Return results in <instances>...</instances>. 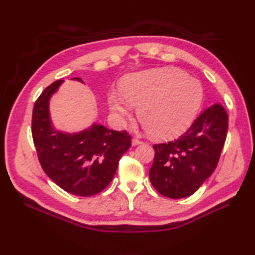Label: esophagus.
<instances>
[{
  "instance_id": "34e87169",
  "label": "esophagus",
  "mask_w": 255,
  "mask_h": 255,
  "mask_svg": "<svg viewBox=\"0 0 255 255\" xmlns=\"http://www.w3.org/2000/svg\"><path fill=\"white\" fill-rule=\"evenodd\" d=\"M141 141L139 139H137V138H133L132 139V144L133 145H137V144H140Z\"/></svg>"
}]
</instances>
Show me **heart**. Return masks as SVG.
Returning <instances> with one entry per match:
<instances>
[{
  "label": "heart",
  "mask_w": 255,
  "mask_h": 255,
  "mask_svg": "<svg viewBox=\"0 0 255 255\" xmlns=\"http://www.w3.org/2000/svg\"><path fill=\"white\" fill-rule=\"evenodd\" d=\"M120 95L109 96L112 113L120 119L138 108V119L156 139H171L194 122L202 102V87L174 68L152 69L126 76Z\"/></svg>",
  "instance_id": "obj_1"
}]
</instances>
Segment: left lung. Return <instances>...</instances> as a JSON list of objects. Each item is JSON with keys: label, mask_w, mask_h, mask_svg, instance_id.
Returning <instances> with one entry per match:
<instances>
[{"label": "left lung", "mask_w": 255, "mask_h": 255, "mask_svg": "<svg viewBox=\"0 0 255 255\" xmlns=\"http://www.w3.org/2000/svg\"><path fill=\"white\" fill-rule=\"evenodd\" d=\"M228 122L223 106L214 104L177 139L154 144L155 155L149 171L153 187L171 199L195 194L217 167Z\"/></svg>", "instance_id": "obj_1"}]
</instances>
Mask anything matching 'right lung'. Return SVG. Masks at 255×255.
Returning a JSON list of instances; mask_svg holds the SVG:
<instances>
[{"mask_svg": "<svg viewBox=\"0 0 255 255\" xmlns=\"http://www.w3.org/2000/svg\"><path fill=\"white\" fill-rule=\"evenodd\" d=\"M72 80L83 83L80 78ZM63 82L51 84L35 102L33 139L45 174L67 192L90 197L112 182L121 156L130 148V136L98 123L73 134L54 128L49 103Z\"/></svg>", "mask_w": 255, "mask_h": 255, "instance_id": "obj_1", "label": "right lung"}]
</instances>
